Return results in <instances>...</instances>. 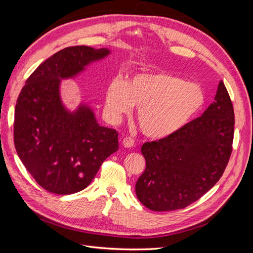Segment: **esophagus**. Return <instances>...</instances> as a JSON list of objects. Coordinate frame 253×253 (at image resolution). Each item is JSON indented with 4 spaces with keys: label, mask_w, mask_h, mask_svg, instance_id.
Returning a JSON list of instances; mask_svg holds the SVG:
<instances>
[{
    "label": "esophagus",
    "mask_w": 253,
    "mask_h": 253,
    "mask_svg": "<svg viewBox=\"0 0 253 253\" xmlns=\"http://www.w3.org/2000/svg\"><path fill=\"white\" fill-rule=\"evenodd\" d=\"M122 144H124L125 148H132L135 144V141L131 137H126V138L122 140Z\"/></svg>",
    "instance_id": "34e87169"
}]
</instances>
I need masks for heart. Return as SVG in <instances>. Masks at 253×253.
<instances>
[{"instance_id":"obj_1","label":"heart","mask_w":253,"mask_h":253,"mask_svg":"<svg viewBox=\"0 0 253 253\" xmlns=\"http://www.w3.org/2000/svg\"><path fill=\"white\" fill-rule=\"evenodd\" d=\"M206 102L201 85L170 73L136 74L127 82L113 78L105 91L104 110L113 121L137 106V121L144 136L167 138L188 125Z\"/></svg>"}]
</instances>
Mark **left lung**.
<instances>
[{
    "mask_svg": "<svg viewBox=\"0 0 253 253\" xmlns=\"http://www.w3.org/2000/svg\"><path fill=\"white\" fill-rule=\"evenodd\" d=\"M233 134V105L219 81L201 117L167 138L143 143L145 170L136 182L137 198L153 211L178 210L200 200L223 175Z\"/></svg>",
    "mask_w": 253,
    "mask_h": 253,
    "instance_id": "1",
    "label": "left lung"
}]
</instances>
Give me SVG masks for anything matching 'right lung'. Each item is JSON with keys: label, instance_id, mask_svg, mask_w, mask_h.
Here are the masks:
<instances>
[{"label": "right lung", "instance_id": "1", "mask_svg": "<svg viewBox=\"0 0 253 253\" xmlns=\"http://www.w3.org/2000/svg\"><path fill=\"white\" fill-rule=\"evenodd\" d=\"M110 53L83 45L60 50L36 68L18 97L14 147L26 170L50 193L85 189L118 150L116 129L99 126L87 104L68 111L60 96L61 80L75 78Z\"/></svg>", "mask_w": 253, "mask_h": 253}]
</instances>
